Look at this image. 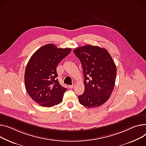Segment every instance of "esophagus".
Wrapping results in <instances>:
<instances>
[{
  "instance_id": "1",
  "label": "esophagus",
  "mask_w": 146,
  "mask_h": 146,
  "mask_svg": "<svg viewBox=\"0 0 146 146\" xmlns=\"http://www.w3.org/2000/svg\"><path fill=\"white\" fill-rule=\"evenodd\" d=\"M68 87H69V88H70V89H72V88H73V87H75V84L69 85V86H68Z\"/></svg>"
}]
</instances>
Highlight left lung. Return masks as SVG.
Masks as SVG:
<instances>
[{"instance_id":"left-lung-1","label":"left lung","mask_w":146,"mask_h":146,"mask_svg":"<svg viewBox=\"0 0 146 146\" xmlns=\"http://www.w3.org/2000/svg\"><path fill=\"white\" fill-rule=\"evenodd\" d=\"M73 52L81 62L84 79V93L78 97L80 103L89 108L102 106L114 87L117 68L112 57L105 48L89 44Z\"/></svg>"}]
</instances>
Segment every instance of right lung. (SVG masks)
I'll list each match as a JSON object with an SVG mask.
<instances>
[{
    "instance_id": "1",
    "label": "right lung",
    "mask_w": 146,
    "mask_h": 146,
    "mask_svg": "<svg viewBox=\"0 0 146 146\" xmlns=\"http://www.w3.org/2000/svg\"><path fill=\"white\" fill-rule=\"evenodd\" d=\"M71 51L70 48L47 44L29 59L25 73V87L29 96L38 104L50 108L62 102L67 89L58 80L56 67Z\"/></svg>"
}]
</instances>
